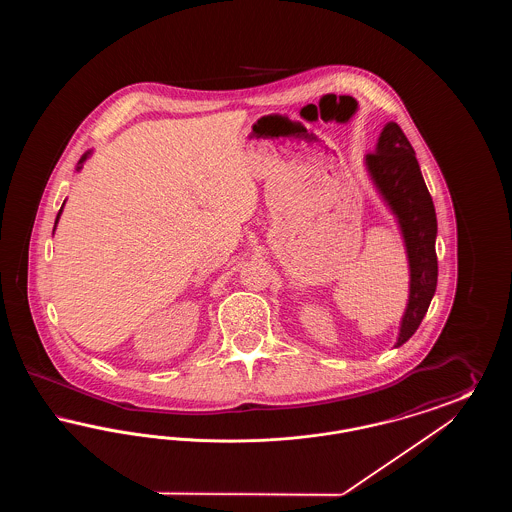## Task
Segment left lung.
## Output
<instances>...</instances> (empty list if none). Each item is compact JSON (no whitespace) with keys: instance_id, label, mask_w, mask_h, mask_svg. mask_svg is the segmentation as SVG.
I'll return each mask as SVG.
<instances>
[{"instance_id":"left-lung-1","label":"left lung","mask_w":512,"mask_h":512,"mask_svg":"<svg viewBox=\"0 0 512 512\" xmlns=\"http://www.w3.org/2000/svg\"><path fill=\"white\" fill-rule=\"evenodd\" d=\"M366 171L399 224L409 261V301L401 318L395 347L418 330L438 286L436 236L438 219L414 149L397 122L380 132L374 153L365 157Z\"/></svg>"}]
</instances>
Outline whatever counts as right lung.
<instances>
[{
	"mask_svg": "<svg viewBox=\"0 0 512 512\" xmlns=\"http://www.w3.org/2000/svg\"><path fill=\"white\" fill-rule=\"evenodd\" d=\"M92 155V151H86L82 157H80V161H78V167H76V171H80L82 169V165H84V161L88 159ZM65 205V203H63ZM61 213H63V207L59 209V213H57V219H55V226H57V222H59V217H61ZM55 226H53V232H55Z\"/></svg>",
	"mask_w": 512,
	"mask_h": 512,
	"instance_id": "1",
	"label": "right lung"
}]
</instances>
